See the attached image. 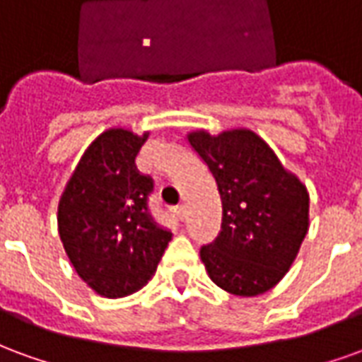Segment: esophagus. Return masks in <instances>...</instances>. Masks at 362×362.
Masks as SVG:
<instances>
[{
    "mask_svg": "<svg viewBox=\"0 0 362 362\" xmlns=\"http://www.w3.org/2000/svg\"><path fill=\"white\" fill-rule=\"evenodd\" d=\"M173 213L178 219L184 221V217H186V207L184 205H176V207H173Z\"/></svg>",
    "mask_w": 362,
    "mask_h": 362,
    "instance_id": "34e87169",
    "label": "esophagus"
}]
</instances>
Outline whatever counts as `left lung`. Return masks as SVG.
<instances>
[{
  "label": "left lung",
  "mask_w": 362,
  "mask_h": 362,
  "mask_svg": "<svg viewBox=\"0 0 362 362\" xmlns=\"http://www.w3.org/2000/svg\"><path fill=\"white\" fill-rule=\"evenodd\" d=\"M223 202L221 233L199 250L215 285L238 296L275 287L308 233V194L250 129L188 135Z\"/></svg>",
  "instance_id": "obj_1"
}]
</instances>
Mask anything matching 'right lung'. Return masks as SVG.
<instances>
[{
  "label": "right lung",
  "instance_id": "obj_1",
  "mask_svg": "<svg viewBox=\"0 0 362 362\" xmlns=\"http://www.w3.org/2000/svg\"><path fill=\"white\" fill-rule=\"evenodd\" d=\"M147 134L108 129L75 168L58 205L59 238L75 272L98 295L118 298L141 288L173 238L153 219V178L135 157Z\"/></svg>",
  "mask_w": 362,
  "mask_h": 362
}]
</instances>
